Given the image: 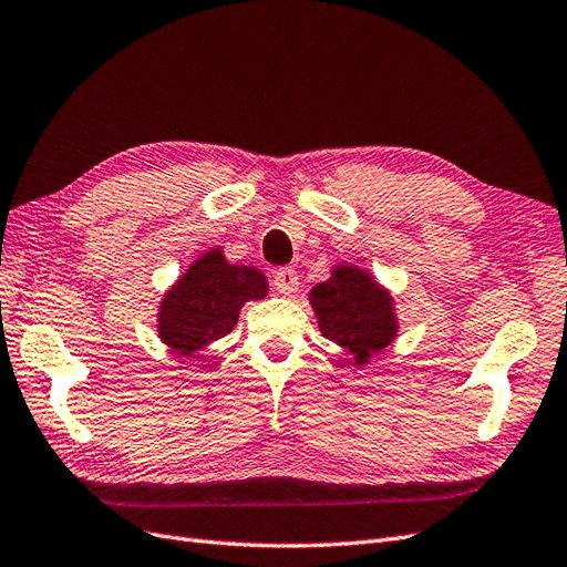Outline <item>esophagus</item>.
Returning <instances> with one entry per match:
<instances>
[{
    "label": "esophagus",
    "mask_w": 567,
    "mask_h": 567,
    "mask_svg": "<svg viewBox=\"0 0 567 567\" xmlns=\"http://www.w3.org/2000/svg\"><path fill=\"white\" fill-rule=\"evenodd\" d=\"M272 285H276L278 295L291 297L299 289V276L295 268H278L276 276H272Z\"/></svg>",
    "instance_id": "34e87169"
}]
</instances>
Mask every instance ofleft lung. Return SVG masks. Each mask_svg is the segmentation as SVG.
I'll return each instance as SVG.
<instances>
[{"mask_svg": "<svg viewBox=\"0 0 567 567\" xmlns=\"http://www.w3.org/2000/svg\"><path fill=\"white\" fill-rule=\"evenodd\" d=\"M308 301L322 337L346 348L358 371L383 354L400 333L392 291L358 264H333L329 278L308 291Z\"/></svg>", "mask_w": 567, "mask_h": 567, "instance_id": "1", "label": "left lung"}]
</instances>
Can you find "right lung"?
Here are the masks:
<instances>
[{
  "label": "right lung",
  "mask_w": 567,
  "mask_h": 567,
  "mask_svg": "<svg viewBox=\"0 0 567 567\" xmlns=\"http://www.w3.org/2000/svg\"><path fill=\"white\" fill-rule=\"evenodd\" d=\"M266 295L268 280L257 266L234 264L221 247H209L163 291L156 333L173 352L194 358L234 331L247 301H261Z\"/></svg>",
  "instance_id": "1"
}]
</instances>
